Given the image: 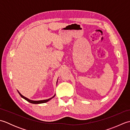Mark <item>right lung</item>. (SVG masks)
Wrapping results in <instances>:
<instances>
[{"instance_id": "obj_1", "label": "right lung", "mask_w": 130, "mask_h": 130, "mask_svg": "<svg viewBox=\"0 0 130 130\" xmlns=\"http://www.w3.org/2000/svg\"><path fill=\"white\" fill-rule=\"evenodd\" d=\"M19 93V95H20L21 96V97H22L23 98H24V99H26V100L27 101H28V102H29V103H33V104H40V103H46V102H48V101H50V100L51 99H52V98H54V96H55V95L53 96V97H52V98H50V99H46V100H42V101H31V100H29V99H28V98H26L25 96H23L21 94L19 93V92H18Z\"/></svg>"}]
</instances>
